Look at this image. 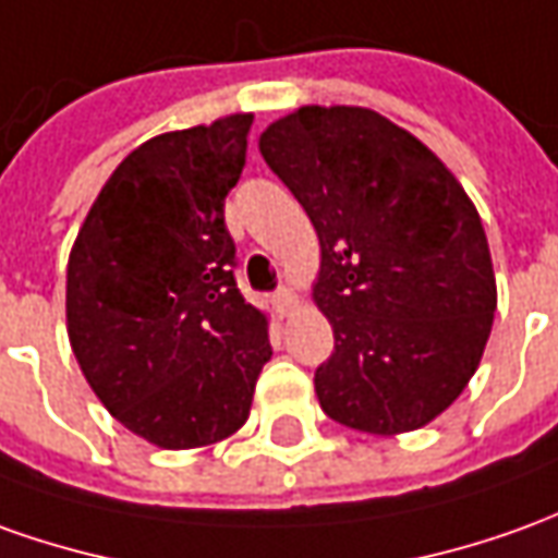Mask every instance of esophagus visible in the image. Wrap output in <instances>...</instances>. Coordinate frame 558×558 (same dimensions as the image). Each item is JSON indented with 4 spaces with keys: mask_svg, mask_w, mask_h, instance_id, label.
I'll return each instance as SVG.
<instances>
[{
    "mask_svg": "<svg viewBox=\"0 0 558 558\" xmlns=\"http://www.w3.org/2000/svg\"><path fill=\"white\" fill-rule=\"evenodd\" d=\"M272 303H276V310H279L282 316H288V313L298 306V294H294L291 288H279V291L272 294Z\"/></svg>",
    "mask_w": 558,
    "mask_h": 558,
    "instance_id": "34e87169",
    "label": "esophagus"
}]
</instances>
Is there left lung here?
<instances>
[{"instance_id": "8db88e82", "label": "left lung", "mask_w": 558, "mask_h": 558, "mask_svg": "<svg viewBox=\"0 0 558 558\" xmlns=\"http://www.w3.org/2000/svg\"><path fill=\"white\" fill-rule=\"evenodd\" d=\"M267 167L322 245L313 288L333 352L322 410L367 434L416 432L477 371L495 316L489 242L474 203L422 142L355 106H303L260 133Z\"/></svg>"}]
</instances>
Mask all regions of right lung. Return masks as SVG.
<instances>
[{
  "label": "right lung",
  "mask_w": 558,
  "mask_h": 558,
  "mask_svg": "<svg viewBox=\"0 0 558 558\" xmlns=\"http://www.w3.org/2000/svg\"><path fill=\"white\" fill-rule=\"evenodd\" d=\"M252 114L142 142L90 206L66 270L69 343L96 398L163 449L209 447L252 410L267 318L236 288L225 197Z\"/></svg>",
  "instance_id": "1"
}]
</instances>
